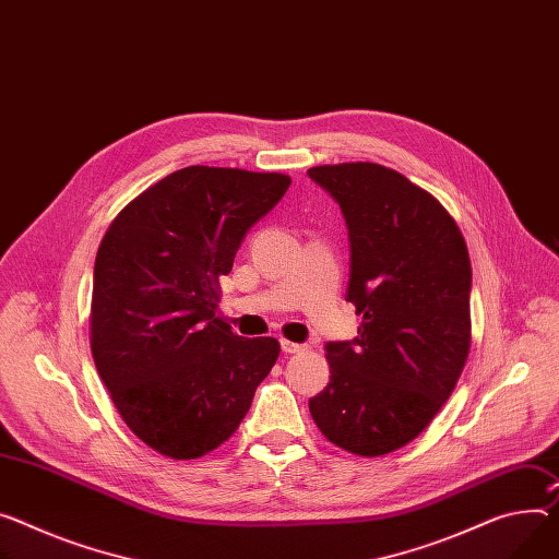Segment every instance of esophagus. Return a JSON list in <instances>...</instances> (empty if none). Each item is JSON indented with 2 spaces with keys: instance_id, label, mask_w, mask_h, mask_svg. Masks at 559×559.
I'll use <instances>...</instances> for the list:
<instances>
[{
  "instance_id": "34e87169",
  "label": "esophagus",
  "mask_w": 559,
  "mask_h": 559,
  "mask_svg": "<svg viewBox=\"0 0 559 559\" xmlns=\"http://www.w3.org/2000/svg\"><path fill=\"white\" fill-rule=\"evenodd\" d=\"M280 345H282V352H284V354H299V352H305V345H297V342H290V340H286V337L280 340Z\"/></svg>"
}]
</instances>
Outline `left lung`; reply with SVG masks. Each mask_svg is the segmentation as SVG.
I'll list each match as a JSON object with an SVG mask.
<instances>
[{
    "label": "left lung",
    "mask_w": 559,
    "mask_h": 559,
    "mask_svg": "<svg viewBox=\"0 0 559 559\" xmlns=\"http://www.w3.org/2000/svg\"><path fill=\"white\" fill-rule=\"evenodd\" d=\"M309 177L345 214L352 342H326L331 378L309 401L320 432L358 456L390 454L432 423L469 354L472 269L450 212L378 163L318 165Z\"/></svg>",
    "instance_id": "1"
}]
</instances>
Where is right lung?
<instances>
[{"instance_id":"obj_1","label":"right lung","mask_w":559,"mask_h":559,"mask_svg":"<svg viewBox=\"0 0 559 559\" xmlns=\"http://www.w3.org/2000/svg\"><path fill=\"white\" fill-rule=\"evenodd\" d=\"M290 177L190 165L127 203L94 266L92 354L127 427L169 459L228 441L280 356L217 318L219 277Z\"/></svg>"}]
</instances>
